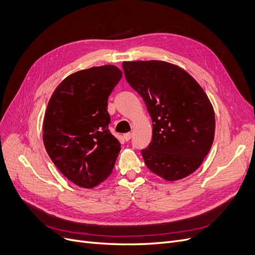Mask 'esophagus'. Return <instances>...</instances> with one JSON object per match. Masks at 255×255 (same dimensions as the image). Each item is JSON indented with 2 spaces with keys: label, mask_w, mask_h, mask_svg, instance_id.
<instances>
[{
  "label": "esophagus",
  "mask_w": 255,
  "mask_h": 255,
  "mask_svg": "<svg viewBox=\"0 0 255 255\" xmlns=\"http://www.w3.org/2000/svg\"><path fill=\"white\" fill-rule=\"evenodd\" d=\"M132 137V133L131 132H128V133H125L124 134V139L126 140V141H128V140H130V138Z\"/></svg>",
  "instance_id": "esophagus-1"
}]
</instances>
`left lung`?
Returning a JSON list of instances; mask_svg holds the SVG:
<instances>
[{"instance_id":"1","label":"left lung","mask_w":255,"mask_h":255,"mask_svg":"<svg viewBox=\"0 0 255 255\" xmlns=\"http://www.w3.org/2000/svg\"><path fill=\"white\" fill-rule=\"evenodd\" d=\"M122 66L153 121L152 141L141 150L145 165L166 181L191 175L203 163L215 134V114L207 94L189 73L167 62Z\"/></svg>"}]
</instances>
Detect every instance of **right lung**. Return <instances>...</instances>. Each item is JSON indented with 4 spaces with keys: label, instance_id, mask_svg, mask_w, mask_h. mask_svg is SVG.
Instances as JSON below:
<instances>
[{
    "label": "right lung",
    "instance_id": "1",
    "mask_svg": "<svg viewBox=\"0 0 255 255\" xmlns=\"http://www.w3.org/2000/svg\"><path fill=\"white\" fill-rule=\"evenodd\" d=\"M122 78L114 65L67 76L53 92L43 122V142L63 175L83 188L109 177L121 150L112 134L107 100Z\"/></svg>",
    "mask_w": 255,
    "mask_h": 255
}]
</instances>
